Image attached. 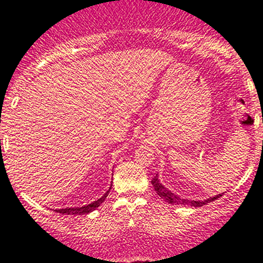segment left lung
Instances as JSON below:
<instances>
[{"mask_svg": "<svg viewBox=\"0 0 263 263\" xmlns=\"http://www.w3.org/2000/svg\"><path fill=\"white\" fill-rule=\"evenodd\" d=\"M152 184L154 185V190L155 192H157L158 195H159L163 200H166L167 203L170 204H175V205H179V204H183V205H192V206H203L205 205V204L211 203V201L216 200V199H218L220 196H222V195H217V196H213L211 197V199H206V200H199V201H195V200H187V199H180V197L178 196V195L173 194L171 191H168L167 188H164L163 185L160 184V182L158 180V178L155 176L154 179L152 180Z\"/></svg>", "mask_w": 263, "mask_h": 263, "instance_id": "left-lung-1", "label": "left lung"}]
</instances>
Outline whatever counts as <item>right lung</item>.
Returning a JSON list of instances; mask_svg holds the SVG:
<instances>
[{"label":"right lung","mask_w":263,"mask_h":263,"mask_svg":"<svg viewBox=\"0 0 263 263\" xmlns=\"http://www.w3.org/2000/svg\"><path fill=\"white\" fill-rule=\"evenodd\" d=\"M106 195H108V192H106L103 197H100L99 200L88 204V205L80 206V208H64V210H57V212L63 213V215H87V213L92 212V211H95L96 208H99V206L104 203Z\"/></svg>","instance_id":"add662e5"}]
</instances>
